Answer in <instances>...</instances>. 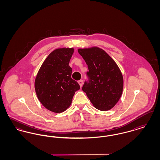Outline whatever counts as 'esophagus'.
<instances>
[{
	"mask_svg": "<svg viewBox=\"0 0 160 160\" xmlns=\"http://www.w3.org/2000/svg\"><path fill=\"white\" fill-rule=\"evenodd\" d=\"M78 84H80V87H82V86H83V80H80L78 82Z\"/></svg>",
	"mask_w": 160,
	"mask_h": 160,
	"instance_id": "obj_1",
	"label": "esophagus"
}]
</instances>
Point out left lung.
Instances as JSON below:
<instances>
[{
    "label": "left lung",
    "mask_w": 160,
    "mask_h": 160,
    "mask_svg": "<svg viewBox=\"0 0 160 160\" xmlns=\"http://www.w3.org/2000/svg\"><path fill=\"white\" fill-rule=\"evenodd\" d=\"M86 62L88 80L82 87L92 104L101 111L110 110L122 95L123 80L114 60L98 47L78 50Z\"/></svg>",
    "instance_id": "left-lung-1"
}]
</instances>
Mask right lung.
I'll list each match as a JSON object with an SVG mask.
<instances>
[{
	"label": "right lung",
	"mask_w": 160,
	"mask_h": 160,
	"mask_svg": "<svg viewBox=\"0 0 160 160\" xmlns=\"http://www.w3.org/2000/svg\"><path fill=\"white\" fill-rule=\"evenodd\" d=\"M72 48H58L50 54L38 71L35 89L38 99L48 110L62 113L70 106L80 87L71 78L69 61Z\"/></svg>",
	"instance_id": "obj_1"
}]
</instances>
